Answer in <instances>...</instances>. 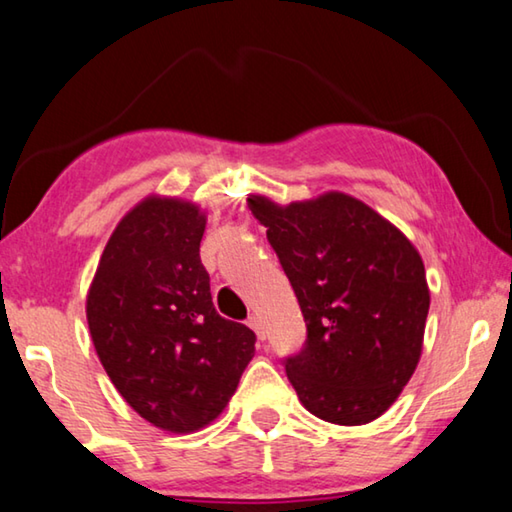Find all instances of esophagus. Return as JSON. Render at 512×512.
<instances>
[{
	"instance_id": "esophagus-1",
	"label": "esophagus",
	"mask_w": 512,
	"mask_h": 512,
	"mask_svg": "<svg viewBox=\"0 0 512 512\" xmlns=\"http://www.w3.org/2000/svg\"><path fill=\"white\" fill-rule=\"evenodd\" d=\"M248 327L253 329V332L257 334V339H259V341H264V339H266V334H264V325H262V318H259L257 314H250V316H248Z\"/></svg>"
}]
</instances>
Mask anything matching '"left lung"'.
Masks as SVG:
<instances>
[{
    "instance_id": "1",
    "label": "left lung",
    "mask_w": 512,
    "mask_h": 512,
    "mask_svg": "<svg viewBox=\"0 0 512 512\" xmlns=\"http://www.w3.org/2000/svg\"><path fill=\"white\" fill-rule=\"evenodd\" d=\"M287 273L307 341L284 359L302 406L334 424L379 418L420 361L429 287L418 250L348 194L277 205L248 198Z\"/></svg>"
}]
</instances>
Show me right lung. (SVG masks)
<instances>
[{
    "label": "right lung",
    "instance_id": "obj_1",
    "mask_svg": "<svg viewBox=\"0 0 512 512\" xmlns=\"http://www.w3.org/2000/svg\"><path fill=\"white\" fill-rule=\"evenodd\" d=\"M203 232L194 203L144 198L108 239L85 307L112 384L171 433L210 424L255 354L253 329L216 314Z\"/></svg>",
    "mask_w": 512,
    "mask_h": 512
}]
</instances>
